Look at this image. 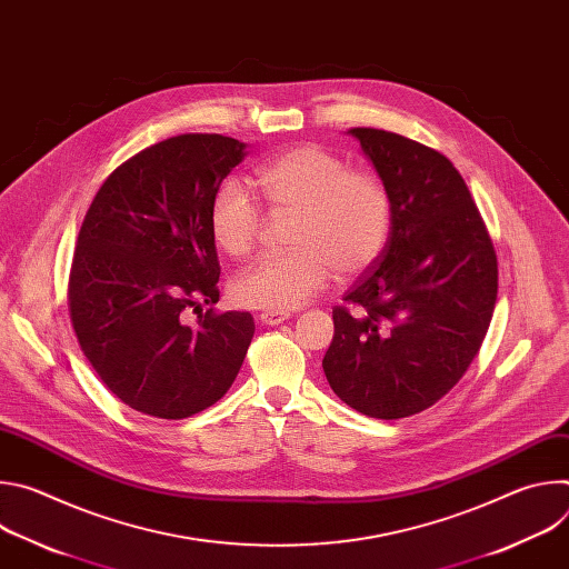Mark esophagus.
Returning <instances> with one entry per match:
<instances>
[{
    "mask_svg": "<svg viewBox=\"0 0 569 569\" xmlns=\"http://www.w3.org/2000/svg\"><path fill=\"white\" fill-rule=\"evenodd\" d=\"M288 317H290V312H286V310H263V312L259 315L261 323H268V327H274V323H281V321H286Z\"/></svg>",
    "mask_w": 569,
    "mask_h": 569,
    "instance_id": "esophagus-1",
    "label": "esophagus"
}]
</instances>
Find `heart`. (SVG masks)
Wrapping results in <instances>:
<instances>
[{"label": "heart", "instance_id": "b5f03b06", "mask_svg": "<svg viewBox=\"0 0 569 569\" xmlns=\"http://www.w3.org/2000/svg\"><path fill=\"white\" fill-rule=\"evenodd\" d=\"M254 182L274 213H292V250L268 254L231 283L236 303L292 310L317 295L338 272L349 279L371 268L391 231V198L369 171H353L333 150L301 143L257 169ZM261 229V213L248 189L224 182L209 207L216 248L231 259L248 257Z\"/></svg>", "mask_w": 569, "mask_h": 569}]
</instances>
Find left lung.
Instances as JSON below:
<instances>
[{
    "mask_svg": "<svg viewBox=\"0 0 569 569\" xmlns=\"http://www.w3.org/2000/svg\"><path fill=\"white\" fill-rule=\"evenodd\" d=\"M391 198V231L345 303L321 360L331 389L373 419L443 398L475 360L498 299V257L452 161L378 128L349 130Z\"/></svg>",
    "mask_w": 569,
    "mask_h": 569,
    "instance_id": "8db88e82",
    "label": "left lung"
}]
</instances>
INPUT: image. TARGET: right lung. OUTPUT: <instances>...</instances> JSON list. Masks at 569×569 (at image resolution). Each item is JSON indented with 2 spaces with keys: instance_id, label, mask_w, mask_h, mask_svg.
<instances>
[{
  "instance_id": "obj_1",
  "label": "right lung",
  "mask_w": 569,
  "mask_h": 569,
  "mask_svg": "<svg viewBox=\"0 0 569 569\" xmlns=\"http://www.w3.org/2000/svg\"><path fill=\"white\" fill-rule=\"evenodd\" d=\"M246 157L238 139L187 132L117 167L78 231L69 317L80 349L128 408L180 421L220 400L254 336L250 312L216 303L220 263L209 207ZM201 310L189 328L184 309Z\"/></svg>"
}]
</instances>
